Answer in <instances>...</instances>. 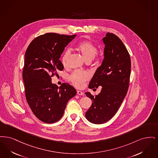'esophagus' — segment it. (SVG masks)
I'll return each instance as SVG.
<instances>
[{"instance_id": "esophagus-1", "label": "esophagus", "mask_w": 158, "mask_h": 158, "mask_svg": "<svg viewBox=\"0 0 158 158\" xmlns=\"http://www.w3.org/2000/svg\"><path fill=\"white\" fill-rule=\"evenodd\" d=\"M77 94H78V95H79V96H82V95H84V93H83L82 91H81L77 90Z\"/></svg>"}]
</instances>
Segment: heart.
<instances>
[{
  "label": "heart",
  "mask_w": 158,
  "mask_h": 158,
  "mask_svg": "<svg viewBox=\"0 0 158 158\" xmlns=\"http://www.w3.org/2000/svg\"><path fill=\"white\" fill-rule=\"evenodd\" d=\"M78 50L81 53L86 61H91L94 59L97 53V48L91 42L87 41L80 43L77 47ZM70 49H66L61 56V62L64 65H66L69 56L70 55ZM90 77L89 73L79 70L74 71L69 76L71 81L78 87H82L85 82Z\"/></svg>",
  "instance_id": "b5f03b06"
}]
</instances>
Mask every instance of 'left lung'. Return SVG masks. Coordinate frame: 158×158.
Here are the masks:
<instances>
[{"label":"left lung","instance_id":"obj_1","mask_svg":"<svg viewBox=\"0 0 158 158\" xmlns=\"http://www.w3.org/2000/svg\"><path fill=\"white\" fill-rule=\"evenodd\" d=\"M103 41L104 59L89 85L91 89L102 86L101 92L95 96L85 93L93 102L85 117L94 124L104 123L114 116L126 96L131 76V57L123 42L109 32Z\"/></svg>","mask_w":158,"mask_h":158}]
</instances>
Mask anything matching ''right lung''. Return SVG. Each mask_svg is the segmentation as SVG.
<instances>
[{"label":"right lung","mask_w":158,"mask_h":158,"mask_svg":"<svg viewBox=\"0 0 158 158\" xmlns=\"http://www.w3.org/2000/svg\"><path fill=\"white\" fill-rule=\"evenodd\" d=\"M76 36L47 33L35 38L27 49L22 72L26 99L35 116L44 123L58 121L77 93L69 84L58 87L51 82V77L64 69L60 58Z\"/></svg>","instance_id":"right-lung-1"}]
</instances>
